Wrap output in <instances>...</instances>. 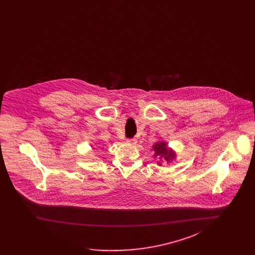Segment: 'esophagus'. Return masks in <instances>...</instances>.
<instances>
[{"label":"esophagus","mask_w":255,"mask_h":255,"mask_svg":"<svg viewBox=\"0 0 255 255\" xmlns=\"http://www.w3.org/2000/svg\"><path fill=\"white\" fill-rule=\"evenodd\" d=\"M137 142V140H136V138L135 137H133V138H128L127 139V143H129V144H135Z\"/></svg>","instance_id":"esophagus-1"}]
</instances>
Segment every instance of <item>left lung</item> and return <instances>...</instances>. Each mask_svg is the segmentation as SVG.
<instances>
[{"mask_svg":"<svg viewBox=\"0 0 255 255\" xmlns=\"http://www.w3.org/2000/svg\"><path fill=\"white\" fill-rule=\"evenodd\" d=\"M153 149L155 152L154 158H162L166 162H172L176 157V153L167 146V143L164 141H158L153 145ZM158 165H161L160 162H158Z\"/></svg>","mask_w":255,"mask_h":255,"instance_id":"obj_1","label":"left lung"}]
</instances>
